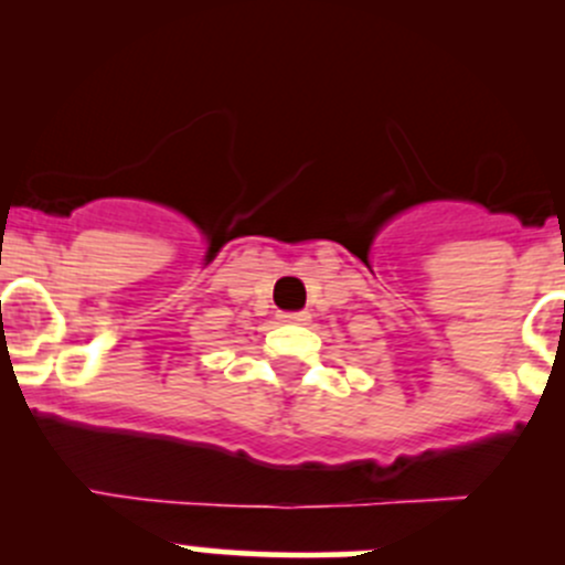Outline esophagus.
<instances>
[{
  "mask_svg": "<svg viewBox=\"0 0 565 565\" xmlns=\"http://www.w3.org/2000/svg\"><path fill=\"white\" fill-rule=\"evenodd\" d=\"M278 319L287 324H306L309 322V311H278Z\"/></svg>",
  "mask_w": 565,
  "mask_h": 565,
  "instance_id": "obj_1",
  "label": "esophagus"
}]
</instances>
